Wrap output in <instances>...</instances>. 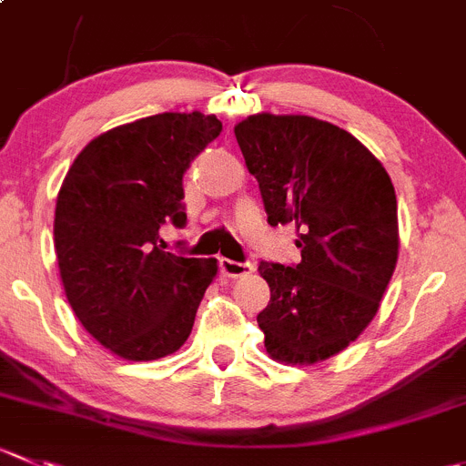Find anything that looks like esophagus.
Here are the masks:
<instances>
[{"mask_svg":"<svg viewBox=\"0 0 466 466\" xmlns=\"http://www.w3.org/2000/svg\"><path fill=\"white\" fill-rule=\"evenodd\" d=\"M219 265H221V272L230 279L247 277V274H251L256 269L254 263H238V260H230V258H221Z\"/></svg>","mask_w":466,"mask_h":466,"instance_id":"34e87169","label":"esophagus"}]
</instances>
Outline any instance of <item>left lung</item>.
Instances as JSON below:
<instances>
[{"instance_id": "8db88e82", "label": "left lung", "mask_w": 466, "mask_h": 466, "mask_svg": "<svg viewBox=\"0 0 466 466\" xmlns=\"http://www.w3.org/2000/svg\"><path fill=\"white\" fill-rule=\"evenodd\" d=\"M269 226L292 224L297 265L260 260L269 357L316 363L348 348L380 309L398 260V203L380 159L313 116L254 114L236 126Z\"/></svg>"}]
</instances>
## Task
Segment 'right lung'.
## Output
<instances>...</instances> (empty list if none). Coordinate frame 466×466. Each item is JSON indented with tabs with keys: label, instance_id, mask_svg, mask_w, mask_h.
Returning a JSON list of instances; mask_svg holds the SVG:
<instances>
[{
	"label": "right lung",
	"instance_id": "obj_1",
	"mask_svg": "<svg viewBox=\"0 0 466 466\" xmlns=\"http://www.w3.org/2000/svg\"><path fill=\"white\" fill-rule=\"evenodd\" d=\"M201 112H164L96 137L56 197L55 249L84 329L127 361L174 354L187 340L215 258L164 251L159 226L183 228V176L217 139Z\"/></svg>",
	"mask_w": 466,
	"mask_h": 466
}]
</instances>
